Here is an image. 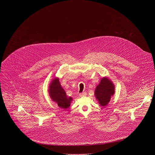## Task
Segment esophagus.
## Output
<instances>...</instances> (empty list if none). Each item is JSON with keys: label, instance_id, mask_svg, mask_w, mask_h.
I'll return each mask as SVG.
<instances>
[{"label": "esophagus", "instance_id": "1", "mask_svg": "<svg viewBox=\"0 0 155 155\" xmlns=\"http://www.w3.org/2000/svg\"><path fill=\"white\" fill-rule=\"evenodd\" d=\"M86 95H87V93H86L85 92L79 94V96H80V97H85V96H86Z\"/></svg>", "mask_w": 155, "mask_h": 155}]
</instances>
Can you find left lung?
<instances>
[{"instance_id": "1", "label": "left lung", "mask_w": 155, "mask_h": 155, "mask_svg": "<svg viewBox=\"0 0 155 155\" xmlns=\"http://www.w3.org/2000/svg\"><path fill=\"white\" fill-rule=\"evenodd\" d=\"M114 85L107 77H103L94 92L95 97L102 107L106 106L110 101L111 97L114 94Z\"/></svg>"}]
</instances>
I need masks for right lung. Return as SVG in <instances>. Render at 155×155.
Instances as JSON below:
<instances>
[{"label":"right lung","instance_id":"obj_1","mask_svg":"<svg viewBox=\"0 0 155 155\" xmlns=\"http://www.w3.org/2000/svg\"><path fill=\"white\" fill-rule=\"evenodd\" d=\"M48 92L52 101L57 103L60 108L67 109L70 107L73 98L67 96L64 89L60 84L58 78L55 77L51 81Z\"/></svg>","mask_w":155,"mask_h":155}]
</instances>
